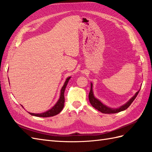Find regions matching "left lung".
Listing matches in <instances>:
<instances>
[{
    "mask_svg": "<svg viewBox=\"0 0 152 152\" xmlns=\"http://www.w3.org/2000/svg\"><path fill=\"white\" fill-rule=\"evenodd\" d=\"M139 91L140 90L138 91H137L136 93V94H135L133 97H132L129 101L124 105L121 106V107H119V108L113 109V108L108 107V106H106L104 104H103L101 101H99L98 99H96L94 95H93V92L92 89V83H91V90H90V92L89 93V100L90 103H91V104L93 106V107L97 110L103 113V114H115V113L124 111L125 110L127 109L129 106L131 104V103L134 101V100L137 97V96L138 94Z\"/></svg>",
    "mask_w": 152,
    "mask_h": 152,
    "instance_id": "left-lung-1",
    "label": "left lung"
}]
</instances>
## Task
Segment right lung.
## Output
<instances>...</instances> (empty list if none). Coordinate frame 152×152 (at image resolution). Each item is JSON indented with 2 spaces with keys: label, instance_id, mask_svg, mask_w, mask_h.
<instances>
[{
  "label": "right lung",
  "instance_id": "1",
  "mask_svg": "<svg viewBox=\"0 0 152 152\" xmlns=\"http://www.w3.org/2000/svg\"><path fill=\"white\" fill-rule=\"evenodd\" d=\"M70 77L67 78L65 82L64 83V86H63L62 89L61 90V95L60 98L58 100L57 102L55 104L54 106H53L52 108H51L49 110L45 112L44 113H42V114H33V113H30L29 114L32 115L37 116V117H42V118H47V117H51V116H54L57 114H59L62 110L63 107H64V90H65L66 87L67 86V83L69 82V80H70Z\"/></svg>",
  "mask_w": 152,
  "mask_h": 152
}]
</instances>
